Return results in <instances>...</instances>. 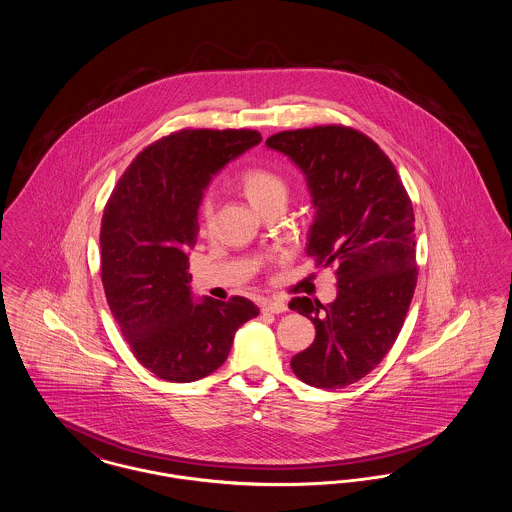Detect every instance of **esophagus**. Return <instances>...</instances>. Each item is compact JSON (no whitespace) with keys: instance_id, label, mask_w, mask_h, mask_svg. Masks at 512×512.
<instances>
[{"instance_id":"1","label":"esophagus","mask_w":512,"mask_h":512,"mask_svg":"<svg viewBox=\"0 0 512 512\" xmlns=\"http://www.w3.org/2000/svg\"><path fill=\"white\" fill-rule=\"evenodd\" d=\"M261 307H263V311H267V313H286L288 311V307H286V303L284 301H263L261 303Z\"/></svg>"}]
</instances>
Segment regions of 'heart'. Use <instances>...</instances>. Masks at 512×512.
I'll return each instance as SVG.
<instances>
[{
    "instance_id": "heart-1",
    "label": "heart",
    "mask_w": 512,
    "mask_h": 512,
    "mask_svg": "<svg viewBox=\"0 0 512 512\" xmlns=\"http://www.w3.org/2000/svg\"><path fill=\"white\" fill-rule=\"evenodd\" d=\"M238 184L244 190L245 197L261 211H265L274 201L284 199L286 195L284 178L267 165H247L238 174ZM213 213V201L203 197L199 203V222L205 232L213 224Z\"/></svg>"
}]
</instances>
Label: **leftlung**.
<instances>
[{
    "label": "left lung",
    "mask_w": 512,
    "mask_h": 512,
    "mask_svg": "<svg viewBox=\"0 0 512 512\" xmlns=\"http://www.w3.org/2000/svg\"><path fill=\"white\" fill-rule=\"evenodd\" d=\"M267 146L305 172L317 209L307 255L338 278L328 305L290 301L317 328L315 341L293 357V374L320 390L345 388L382 363L413 301V201L384 149L351 126L282 130Z\"/></svg>",
    "instance_id": "8db88e82"
}]
</instances>
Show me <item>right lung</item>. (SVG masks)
I'll use <instances>...</instances> for the list:
<instances>
[{"mask_svg":"<svg viewBox=\"0 0 512 512\" xmlns=\"http://www.w3.org/2000/svg\"><path fill=\"white\" fill-rule=\"evenodd\" d=\"M249 128H182L144 147L109 195L101 230V282L138 363L169 382H195L228 357L236 330L259 315L242 295L192 301L188 255L211 174L257 146Z\"/></svg>","mask_w":512,"mask_h":512,"instance_id":"1","label":"right lung"}]
</instances>
